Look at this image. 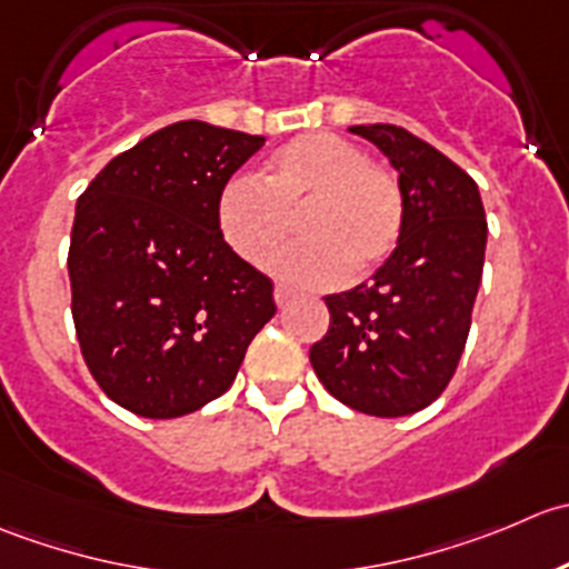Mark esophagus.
Returning <instances> with one entry per match:
<instances>
[{
	"mask_svg": "<svg viewBox=\"0 0 569 569\" xmlns=\"http://www.w3.org/2000/svg\"><path fill=\"white\" fill-rule=\"evenodd\" d=\"M290 298H292L290 287H284V284L273 287V301H277L279 307H284V303H290Z\"/></svg>",
	"mask_w": 569,
	"mask_h": 569,
	"instance_id": "34e87169",
	"label": "esophagus"
}]
</instances>
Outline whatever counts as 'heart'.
<instances>
[{
  "instance_id": "heart-1",
  "label": "heart",
  "mask_w": 569,
  "mask_h": 569,
  "mask_svg": "<svg viewBox=\"0 0 569 569\" xmlns=\"http://www.w3.org/2000/svg\"><path fill=\"white\" fill-rule=\"evenodd\" d=\"M403 188L387 166L365 160L331 132L292 138L268 157L260 182L229 179L216 201L223 243L249 266H266L298 218L303 240L273 257L277 277L323 290L379 266L403 229Z\"/></svg>"
}]
</instances>
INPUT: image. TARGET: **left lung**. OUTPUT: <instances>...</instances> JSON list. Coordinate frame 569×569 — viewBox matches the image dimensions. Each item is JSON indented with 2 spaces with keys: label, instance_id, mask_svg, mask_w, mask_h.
<instances>
[{
  "label": "left lung",
  "instance_id": "left-lung-1",
  "mask_svg": "<svg viewBox=\"0 0 569 569\" xmlns=\"http://www.w3.org/2000/svg\"><path fill=\"white\" fill-rule=\"evenodd\" d=\"M398 171L403 229L370 282L326 296L329 331L309 348L326 390L376 418L420 412L457 373L481 284L487 218L473 179L396 123L351 127Z\"/></svg>",
  "mask_w": 569,
  "mask_h": 569
}]
</instances>
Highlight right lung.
<instances>
[{
  "label": "right lung",
  "instance_id": "right-lung-1",
  "mask_svg": "<svg viewBox=\"0 0 569 569\" xmlns=\"http://www.w3.org/2000/svg\"><path fill=\"white\" fill-rule=\"evenodd\" d=\"M262 143L177 121L112 157L77 201V340L104 396L140 418H182L223 396L277 315L271 279L216 227L218 193Z\"/></svg>",
  "mask_w": 569,
  "mask_h": 569
}]
</instances>
